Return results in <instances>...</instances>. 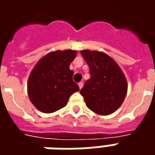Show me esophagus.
Listing matches in <instances>:
<instances>
[{
    "mask_svg": "<svg viewBox=\"0 0 155 155\" xmlns=\"http://www.w3.org/2000/svg\"><path fill=\"white\" fill-rule=\"evenodd\" d=\"M78 85H79L80 89H82V88H83V86H84V84H83V82H80V83L78 84Z\"/></svg>",
    "mask_w": 155,
    "mask_h": 155,
    "instance_id": "1",
    "label": "esophagus"
}]
</instances>
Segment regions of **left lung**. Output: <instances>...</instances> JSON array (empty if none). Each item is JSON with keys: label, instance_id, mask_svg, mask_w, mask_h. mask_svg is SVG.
<instances>
[{"label": "left lung", "instance_id": "8db88e82", "mask_svg": "<svg viewBox=\"0 0 155 155\" xmlns=\"http://www.w3.org/2000/svg\"><path fill=\"white\" fill-rule=\"evenodd\" d=\"M81 53L91 74L80 91L86 106L97 114H113L123 104L127 94L125 75L109 54L90 50H83Z\"/></svg>", "mask_w": 155, "mask_h": 155}]
</instances>
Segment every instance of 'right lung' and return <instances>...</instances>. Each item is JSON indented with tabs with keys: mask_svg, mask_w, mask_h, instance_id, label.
I'll return each mask as SVG.
<instances>
[{
	"mask_svg": "<svg viewBox=\"0 0 155 155\" xmlns=\"http://www.w3.org/2000/svg\"><path fill=\"white\" fill-rule=\"evenodd\" d=\"M74 50L51 51L36 63L29 75L27 92L38 110L50 114L64 107L71 94L80 91L73 81L70 64L76 57Z\"/></svg>",
	"mask_w": 155,
	"mask_h": 155,
	"instance_id": "add662e5",
	"label": "right lung"
}]
</instances>
